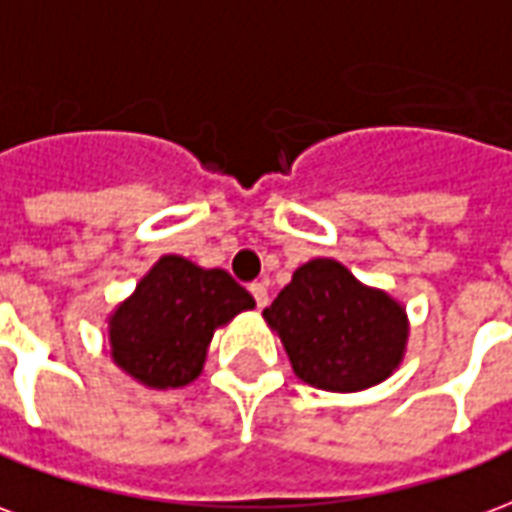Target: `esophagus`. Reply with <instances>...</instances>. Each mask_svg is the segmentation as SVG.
<instances>
[{
    "mask_svg": "<svg viewBox=\"0 0 512 512\" xmlns=\"http://www.w3.org/2000/svg\"><path fill=\"white\" fill-rule=\"evenodd\" d=\"M251 294L259 308H264V305L270 302V292H267V286H264V283H251Z\"/></svg>",
    "mask_w": 512,
    "mask_h": 512,
    "instance_id": "34e87169",
    "label": "esophagus"
}]
</instances>
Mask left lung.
Returning <instances> with one entry per match:
<instances>
[{
	"label": "left lung",
	"mask_w": 512,
	"mask_h": 512,
	"mask_svg": "<svg viewBox=\"0 0 512 512\" xmlns=\"http://www.w3.org/2000/svg\"><path fill=\"white\" fill-rule=\"evenodd\" d=\"M294 374L327 393H360L382 384L404 363L406 305L357 281L338 259H311L264 308Z\"/></svg>",
	"instance_id": "obj_1"
}]
</instances>
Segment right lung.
I'll list each match as a JSON object with an SVG mask.
<instances>
[{"label":"right lung","mask_w":512,"mask_h":512,"mask_svg":"<svg viewBox=\"0 0 512 512\" xmlns=\"http://www.w3.org/2000/svg\"><path fill=\"white\" fill-rule=\"evenodd\" d=\"M256 300L226 270L166 253L106 316L111 363L149 390L196 382L215 330Z\"/></svg>","instance_id":"right-lung-1"}]
</instances>
